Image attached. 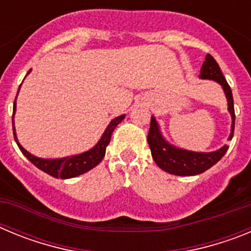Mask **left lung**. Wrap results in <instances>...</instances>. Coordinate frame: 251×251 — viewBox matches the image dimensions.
<instances>
[{"mask_svg": "<svg viewBox=\"0 0 251 251\" xmlns=\"http://www.w3.org/2000/svg\"><path fill=\"white\" fill-rule=\"evenodd\" d=\"M200 77L201 79L215 80L223 86L226 98H227V105H229L227 109L231 114L232 124L231 133H230L229 137V139H231L235 129V110L232 93L230 89V85L223 75L220 66L210 54L206 55V59L202 64V68H201ZM147 141L153 159L158 165V167L168 172V174L176 175V176H195V175L202 174L220 161L226 151L229 150V146L226 145L221 147L220 150L207 153L192 152V151L175 147L163 138L154 117H151V126Z\"/></svg>", "mask_w": 251, "mask_h": 251, "instance_id": "1", "label": "left lung"}]
</instances>
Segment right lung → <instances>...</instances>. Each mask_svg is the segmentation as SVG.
Segmentation results:
<instances>
[{
	"label": "right lung",
	"mask_w": 251,
	"mask_h": 251,
	"mask_svg": "<svg viewBox=\"0 0 251 251\" xmlns=\"http://www.w3.org/2000/svg\"><path fill=\"white\" fill-rule=\"evenodd\" d=\"M30 72L31 70H28V73ZM17 94H19V92H17ZM15 112H16V99L13 101L12 129L13 138L16 141L20 151H21V152L24 153V156H25L32 165L36 166L39 170L44 171V172H46L48 175H50V176L52 177H56V178H73V177H76L79 176V175L85 174V172L90 171L92 168H94L97 165H99L101 162V159L104 158V156H105L106 146L109 145L113 130L115 129V127H117V126L123 121L124 117H126V115L123 114L113 119L109 123V126L106 127V129L104 130L101 138L99 139L98 143H97L92 150L80 153V154H75V156L64 157V158L45 159L39 158V157L28 153L27 151L19 143L16 137V132H15V124H13V115H15Z\"/></svg>",
	"instance_id": "add662e5"
}]
</instances>
